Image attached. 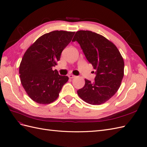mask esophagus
Instances as JSON below:
<instances>
[{"label": "esophagus", "instance_id": "esophagus-1", "mask_svg": "<svg viewBox=\"0 0 147 147\" xmlns=\"http://www.w3.org/2000/svg\"><path fill=\"white\" fill-rule=\"evenodd\" d=\"M69 77L70 78H75L76 77V76H75V75H72V74H70V75H69Z\"/></svg>", "mask_w": 147, "mask_h": 147}]
</instances>
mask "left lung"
<instances>
[{
    "label": "left lung",
    "instance_id": "1",
    "mask_svg": "<svg viewBox=\"0 0 147 147\" xmlns=\"http://www.w3.org/2000/svg\"><path fill=\"white\" fill-rule=\"evenodd\" d=\"M72 41L80 44L87 60L96 70L94 83L85 79L77 91L86 103L100 105L115 95L124 77V63L118 49L102 35L90 30H78Z\"/></svg>",
    "mask_w": 147,
    "mask_h": 147
}]
</instances>
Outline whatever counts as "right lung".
I'll return each mask as SVG.
<instances>
[{
	"instance_id": "right-lung-1",
	"label": "right lung",
	"mask_w": 147,
	"mask_h": 147,
	"mask_svg": "<svg viewBox=\"0 0 147 147\" xmlns=\"http://www.w3.org/2000/svg\"><path fill=\"white\" fill-rule=\"evenodd\" d=\"M75 32L55 30L45 34L32 44L20 65V80L30 98L38 104H49L57 99L67 76L59 75L53 67L72 40Z\"/></svg>"
}]
</instances>
